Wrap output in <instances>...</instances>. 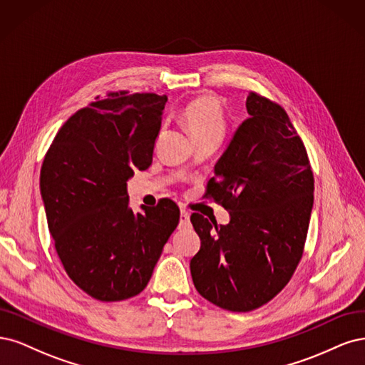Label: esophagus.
<instances>
[{
	"mask_svg": "<svg viewBox=\"0 0 365 365\" xmlns=\"http://www.w3.org/2000/svg\"><path fill=\"white\" fill-rule=\"evenodd\" d=\"M190 225V214H187V210L182 209L180 210V227H186Z\"/></svg>",
	"mask_w": 365,
	"mask_h": 365,
	"instance_id": "esophagus-1",
	"label": "esophagus"
}]
</instances>
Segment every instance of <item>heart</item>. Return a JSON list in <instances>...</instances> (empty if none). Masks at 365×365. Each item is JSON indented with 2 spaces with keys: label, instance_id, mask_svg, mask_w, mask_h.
<instances>
[{
  "label": "heart",
  "instance_id": "obj_1",
  "mask_svg": "<svg viewBox=\"0 0 365 365\" xmlns=\"http://www.w3.org/2000/svg\"><path fill=\"white\" fill-rule=\"evenodd\" d=\"M180 120L194 140L203 138H221L226 121L221 104L214 96H200L182 109Z\"/></svg>",
  "mask_w": 365,
  "mask_h": 365
}]
</instances>
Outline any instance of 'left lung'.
<instances>
[{"instance_id": "obj_1", "label": "left lung", "mask_w": 365, "mask_h": 365, "mask_svg": "<svg viewBox=\"0 0 365 365\" xmlns=\"http://www.w3.org/2000/svg\"><path fill=\"white\" fill-rule=\"evenodd\" d=\"M245 108L250 118L233 133L206 191L229 210V225L191 215L202 241L190 264L194 285L233 312L262 307L288 284L314 205L308 153L285 109L256 92Z\"/></svg>"}]
</instances>
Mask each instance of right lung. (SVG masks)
<instances>
[{
	"mask_svg": "<svg viewBox=\"0 0 365 365\" xmlns=\"http://www.w3.org/2000/svg\"><path fill=\"white\" fill-rule=\"evenodd\" d=\"M167 96L109 92L57 132L41 168V195L58 259L101 302L143 291L180 210L170 198L135 214L127 180L153 160Z\"/></svg>",
	"mask_w": 365,
	"mask_h": 365,
	"instance_id": "add662e5",
	"label": "right lung"
}]
</instances>
